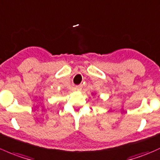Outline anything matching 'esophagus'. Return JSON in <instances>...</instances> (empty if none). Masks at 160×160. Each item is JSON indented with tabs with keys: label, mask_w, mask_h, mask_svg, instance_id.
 Masks as SVG:
<instances>
[{
	"label": "esophagus",
	"mask_w": 160,
	"mask_h": 160,
	"mask_svg": "<svg viewBox=\"0 0 160 160\" xmlns=\"http://www.w3.org/2000/svg\"><path fill=\"white\" fill-rule=\"evenodd\" d=\"M82 87H83V86H82L81 84H80V85H77V86H75L74 89H75L76 90H81Z\"/></svg>",
	"instance_id": "34e87169"
}]
</instances>
